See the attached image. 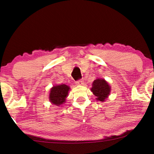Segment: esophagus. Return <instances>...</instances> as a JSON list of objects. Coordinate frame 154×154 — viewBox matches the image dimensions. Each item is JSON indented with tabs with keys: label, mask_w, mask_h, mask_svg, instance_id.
Listing matches in <instances>:
<instances>
[{
	"label": "esophagus",
	"mask_w": 154,
	"mask_h": 154,
	"mask_svg": "<svg viewBox=\"0 0 154 154\" xmlns=\"http://www.w3.org/2000/svg\"><path fill=\"white\" fill-rule=\"evenodd\" d=\"M84 83V82H83V79H79L77 81V85H83Z\"/></svg>",
	"instance_id": "obj_1"
}]
</instances>
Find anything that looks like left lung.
Masks as SVG:
<instances>
[{"label": "left lung", "mask_w": 154, "mask_h": 154, "mask_svg": "<svg viewBox=\"0 0 154 154\" xmlns=\"http://www.w3.org/2000/svg\"><path fill=\"white\" fill-rule=\"evenodd\" d=\"M111 88L105 79H97L94 81L91 91L96 96L97 100L105 101L110 94Z\"/></svg>", "instance_id": "8db88e82"}]
</instances>
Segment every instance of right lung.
<instances>
[{
  "instance_id": "1",
  "label": "right lung",
  "mask_w": 154,
  "mask_h": 154,
  "mask_svg": "<svg viewBox=\"0 0 154 154\" xmlns=\"http://www.w3.org/2000/svg\"><path fill=\"white\" fill-rule=\"evenodd\" d=\"M69 89L70 88L64 84L54 86L49 94V100L51 103L58 106L63 104L66 101Z\"/></svg>"
}]
</instances>
